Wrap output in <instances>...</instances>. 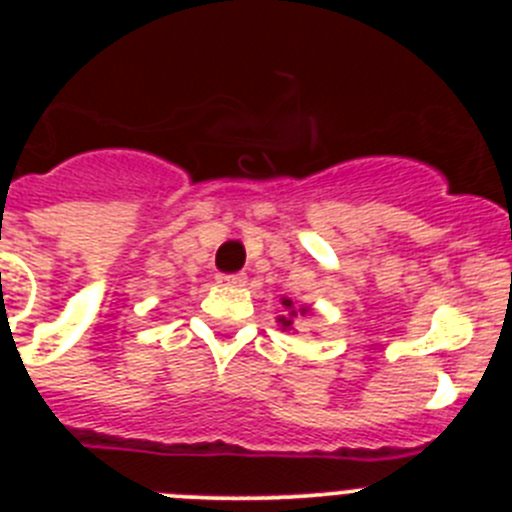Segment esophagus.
<instances>
[{"label":"esophagus","mask_w":512,"mask_h":512,"mask_svg":"<svg viewBox=\"0 0 512 512\" xmlns=\"http://www.w3.org/2000/svg\"><path fill=\"white\" fill-rule=\"evenodd\" d=\"M217 284H223V287H243V284H246V277H243V274H220V277H217Z\"/></svg>","instance_id":"34e87169"}]
</instances>
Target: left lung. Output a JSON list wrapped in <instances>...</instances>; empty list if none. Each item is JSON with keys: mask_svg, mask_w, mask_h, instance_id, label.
<instances>
[{"mask_svg": "<svg viewBox=\"0 0 512 512\" xmlns=\"http://www.w3.org/2000/svg\"><path fill=\"white\" fill-rule=\"evenodd\" d=\"M282 305H284V312L282 315H277V325L282 330H295V320H297V315H302V318H305V315H310L312 312V307H307V305H295V302L289 300V297H282Z\"/></svg>", "mask_w": 512, "mask_h": 512, "instance_id": "1", "label": "left lung"}]
</instances>
